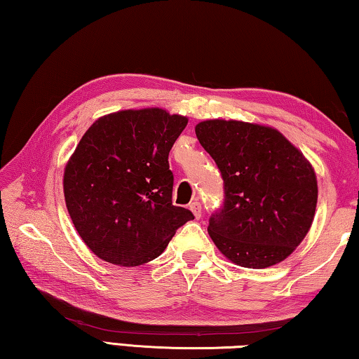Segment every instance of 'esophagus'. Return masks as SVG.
I'll use <instances>...</instances> for the list:
<instances>
[{
	"label": "esophagus",
	"mask_w": 359,
	"mask_h": 359,
	"mask_svg": "<svg viewBox=\"0 0 359 359\" xmlns=\"http://www.w3.org/2000/svg\"><path fill=\"white\" fill-rule=\"evenodd\" d=\"M188 209L193 212L194 218L201 217V203H199V201H193L190 205H188Z\"/></svg>",
	"instance_id": "34e87169"
}]
</instances>
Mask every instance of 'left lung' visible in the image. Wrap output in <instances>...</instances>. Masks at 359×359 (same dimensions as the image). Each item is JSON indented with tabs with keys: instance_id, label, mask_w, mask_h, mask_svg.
<instances>
[{
	"instance_id": "8db88e82",
	"label": "left lung",
	"mask_w": 359,
	"mask_h": 359,
	"mask_svg": "<svg viewBox=\"0 0 359 359\" xmlns=\"http://www.w3.org/2000/svg\"><path fill=\"white\" fill-rule=\"evenodd\" d=\"M224 182L209 236L231 263L264 269L287 259L311 229L318 184L312 163L280 131L242 120L194 126Z\"/></svg>"
}]
</instances>
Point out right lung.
Wrapping results in <instances>:
<instances>
[{
    "label": "right lung",
    "instance_id": "add662e5",
    "mask_svg": "<svg viewBox=\"0 0 359 359\" xmlns=\"http://www.w3.org/2000/svg\"><path fill=\"white\" fill-rule=\"evenodd\" d=\"M187 123L161 107L125 109L102 115L79 141L65 166V201L83 244L102 261L149 263L194 218L172 205L168 161Z\"/></svg>",
    "mask_w": 359,
    "mask_h": 359
}]
</instances>
